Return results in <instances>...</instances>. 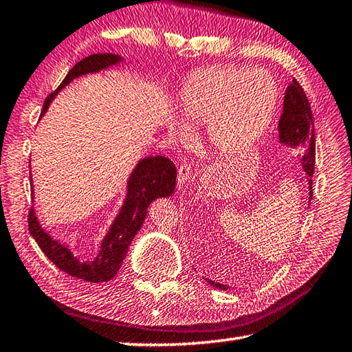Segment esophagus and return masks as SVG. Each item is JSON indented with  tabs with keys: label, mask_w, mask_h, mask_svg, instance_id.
Wrapping results in <instances>:
<instances>
[{
	"label": "esophagus",
	"mask_w": 352,
	"mask_h": 352,
	"mask_svg": "<svg viewBox=\"0 0 352 352\" xmlns=\"http://www.w3.org/2000/svg\"><path fill=\"white\" fill-rule=\"evenodd\" d=\"M191 179H193V168H191V165L187 161H184L177 168V182L179 185H184L190 182Z\"/></svg>",
	"instance_id": "obj_1"
}]
</instances>
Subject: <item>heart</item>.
Here are the masks:
<instances>
[{
    "label": "heart",
    "instance_id": "b5f03b06",
    "mask_svg": "<svg viewBox=\"0 0 352 352\" xmlns=\"http://www.w3.org/2000/svg\"><path fill=\"white\" fill-rule=\"evenodd\" d=\"M179 98L184 121L207 124L210 144L221 155L233 156L268 130L279 107L280 90L268 70L223 65L195 73Z\"/></svg>",
    "mask_w": 352,
    "mask_h": 352
}]
</instances>
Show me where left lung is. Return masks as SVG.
Here are the masks:
<instances>
[{"label":"left lung","instance_id":"left-lung-1","mask_svg":"<svg viewBox=\"0 0 352 352\" xmlns=\"http://www.w3.org/2000/svg\"><path fill=\"white\" fill-rule=\"evenodd\" d=\"M279 141L289 147L302 151V167L305 173L308 175L309 185V199L313 197V181L311 177L314 175V164H316V136H314V121L313 111L308 102V98L305 95L302 85L293 79V82L288 85L283 98V113L280 115L279 121ZM210 285L219 288L227 289L221 283H214L208 280Z\"/></svg>","mask_w":352,"mask_h":352}]
</instances>
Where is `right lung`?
<instances>
[{"instance_id":"add662e5","label":"right lung","mask_w":352,"mask_h":352,"mask_svg":"<svg viewBox=\"0 0 352 352\" xmlns=\"http://www.w3.org/2000/svg\"><path fill=\"white\" fill-rule=\"evenodd\" d=\"M122 61V58L115 53H95L73 65L61 85L45 98L43 113L47 111L53 98L73 79L87 73H96L109 69ZM176 185V167L165 156H147L138 162L131 171L127 182V196L115 217L113 223L101 242V250L94 261H79L72 251L53 239L47 231L39 225L35 210L29 211V231L35 239L38 247L59 270L85 282H109L118 274L122 261L136 233L141 230L147 216L148 205L157 197H168L173 195Z\"/></svg>"}]
</instances>
